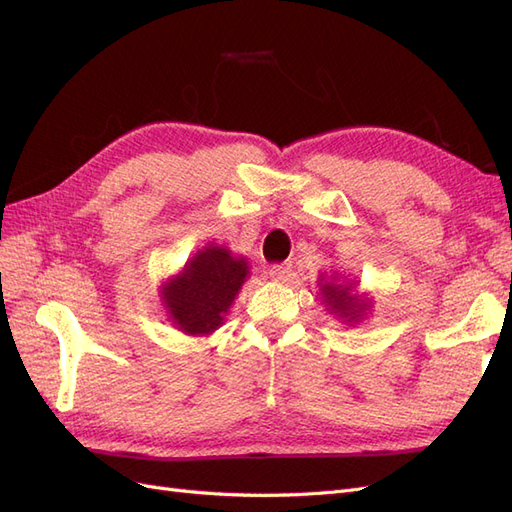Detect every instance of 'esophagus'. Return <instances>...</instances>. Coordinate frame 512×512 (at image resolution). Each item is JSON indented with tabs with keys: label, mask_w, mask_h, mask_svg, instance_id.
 <instances>
[{
	"label": "esophagus",
	"mask_w": 512,
	"mask_h": 512,
	"mask_svg": "<svg viewBox=\"0 0 512 512\" xmlns=\"http://www.w3.org/2000/svg\"><path fill=\"white\" fill-rule=\"evenodd\" d=\"M269 275L273 282H288L292 275V262H280V265H273L269 269Z\"/></svg>",
	"instance_id": "34e87169"
}]
</instances>
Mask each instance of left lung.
Returning a JSON list of instances; mask_svg holds the SVG:
<instances>
[{
    "instance_id": "left-lung-1",
    "label": "left lung",
    "mask_w": 512,
    "mask_h": 512,
    "mask_svg": "<svg viewBox=\"0 0 512 512\" xmlns=\"http://www.w3.org/2000/svg\"><path fill=\"white\" fill-rule=\"evenodd\" d=\"M352 288V284H339L335 277H331L329 282L320 280V294L324 303H327L329 312L348 324L359 322L369 309V301L363 297H356V292H352Z\"/></svg>"
}]
</instances>
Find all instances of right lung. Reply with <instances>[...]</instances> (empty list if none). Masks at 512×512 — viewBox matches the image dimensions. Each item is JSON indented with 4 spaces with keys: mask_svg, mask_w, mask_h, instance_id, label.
Masks as SVG:
<instances>
[{
    "mask_svg": "<svg viewBox=\"0 0 512 512\" xmlns=\"http://www.w3.org/2000/svg\"><path fill=\"white\" fill-rule=\"evenodd\" d=\"M247 275L245 258L232 256L222 245H207L162 286V303L185 335H211L224 322Z\"/></svg>",
    "mask_w": 512,
    "mask_h": 512,
    "instance_id": "add662e5",
    "label": "right lung"
}]
</instances>
